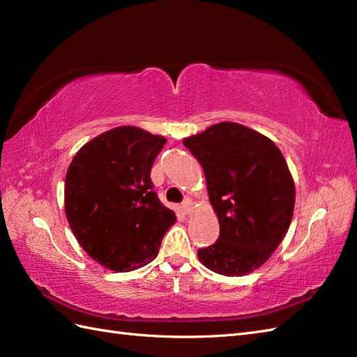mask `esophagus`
I'll return each mask as SVG.
<instances>
[{
	"mask_svg": "<svg viewBox=\"0 0 357 357\" xmlns=\"http://www.w3.org/2000/svg\"><path fill=\"white\" fill-rule=\"evenodd\" d=\"M181 210H183L184 213H190V210H192V201H190V199H185V201L183 202V206H181Z\"/></svg>",
	"mask_w": 357,
	"mask_h": 357,
	"instance_id": "34e87169",
	"label": "esophagus"
}]
</instances>
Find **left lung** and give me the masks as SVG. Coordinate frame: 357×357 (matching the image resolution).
Listing matches in <instances>:
<instances>
[{
	"label": "left lung",
	"instance_id": "8db88e82",
	"mask_svg": "<svg viewBox=\"0 0 357 357\" xmlns=\"http://www.w3.org/2000/svg\"><path fill=\"white\" fill-rule=\"evenodd\" d=\"M202 165L219 238L198 250L199 261L224 276L259 268L282 242L294 210V183L267 136L238 123H219L184 139Z\"/></svg>",
	"mask_w": 357,
	"mask_h": 357
}]
</instances>
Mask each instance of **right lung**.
I'll list each match as a JSON object with an SVG mask.
<instances>
[{"instance_id": "right-lung-1", "label": "right lung", "mask_w": 357, "mask_h": 357, "mask_svg": "<svg viewBox=\"0 0 357 357\" xmlns=\"http://www.w3.org/2000/svg\"><path fill=\"white\" fill-rule=\"evenodd\" d=\"M165 142L138 127H116L82 146L69 165L67 221L84 252L109 270L130 271L153 261L176 221L150 179Z\"/></svg>"}]
</instances>
